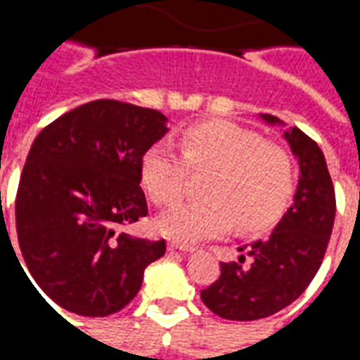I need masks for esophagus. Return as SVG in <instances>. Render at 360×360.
Listing matches in <instances>:
<instances>
[{
    "mask_svg": "<svg viewBox=\"0 0 360 360\" xmlns=\"http://www.w3.org/2000/svg\"><path fill=\"white\" fill-rule=\"evenodd\" d=\"M167 249L181 250V252H193V250H195V247H193V245H183V243H177V241H169L167 243Z\"/></svg>",
    "mask_w": 360,
    "mask_h": 360,
    "instance_id": "obj_1",
    "label": "esophagus"
}]
</instances>
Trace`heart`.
<instances>
[{
    "label": "heart",
    "mask_w": 360,
    "mask_h": 360,
    "mask_svg": "<svg viewBox=\"0 0 360 360\" xmlns=\"http://www.w3.org/2000/svg\"><path fill=\"white\" fill-rule=\"evenodd\" d=\"M188 169L208 172L200 188L206 198L158 218V229L183 245L221 237L235 219L245 231L266 229L293 195L295 167L285 150L229 121L188 127L181 152L169 142L152 144L141 158L142 187L156 204H172L183 195Z\"/></svg>",
    "instance_id": "heart-1"
}]
</instances>
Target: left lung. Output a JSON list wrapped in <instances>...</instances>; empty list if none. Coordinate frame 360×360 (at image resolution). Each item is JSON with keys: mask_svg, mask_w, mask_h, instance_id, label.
Wrapping results in <instances>:
<instances>
[{"mask_svg": "<svg viewBox=\"0 0 360 360\" xmlns=\"http://www.w3.org/2000/svg\"><path fill=\"white\" fill-rule=\"evenodd\" d=\"M268 125H281L260 113ZM299 164L293 204L266 239L247 249L250 264L221 262V276L200 291L202 302L226 320H258L276 314L299 299L322 264L335 218V193L326 158L316 142L297 127L283 131ZM243 250V249H239Z\"/></svg>", "mask_w": 360, "mask_h": 360, "instance_id": "1", "label": "left lung"}]
</instances>
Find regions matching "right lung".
<instances>
[{"label":"right lung","mask_w":360,"mask_h":360,"mask_svg":"<svg viewBox=\"0 0 360 360\" xmlns=\"http://www.w3.org/2000/svg\"><path fill=\"white\" fill-rule=\"evenodd\" d=\"M165 133L158 110L94 100L32 142L15 200L17 237L36 285L61 309L117 312L139 293L146 266L165 255L164 239L117 233L148 214L141 158Z\"/></svg>","instance_id":"add662e5"}]
</instances>
